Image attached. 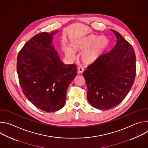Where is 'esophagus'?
I'll use <instances>...</instances> for the list:
<instances>
[{
	"label": "esophagus",
	"instance_id": "obj_1",
	"mask_svg": "<svg viewBox=\"0 0 148 148\" xmlns=\"http://www.w3.org/2000/svg\"><path fill=\"white\" fill-rule=\"evenodd\" d=\"M84 71V68L81 66H79L78 67V69H77V73L78 74H81L82 72Z\"/></svg>",
	"mask_w": 148,
	"mask_h": 148
}]
</instances>
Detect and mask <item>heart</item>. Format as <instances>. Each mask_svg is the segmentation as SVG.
<instances>
[{
  "label": "heart",
  "mask_w": 148,
  "mask_h": 148,
  "mask_svg": "<svg viewBox=\"0 0 148 148\" xmlns=\"http://www.w3.org/2000/svg\"><path fill=\"white\" fill-rule=\"evenodd\" d=\"M110 44L109 38L105 36L90 34L73 44L72 48L66 47V54L74 58V51H84L81 60L86 64H90L95 62L107 50Z\"/></svg>",
  "instance_id": "obj_1"
}]
</instances>
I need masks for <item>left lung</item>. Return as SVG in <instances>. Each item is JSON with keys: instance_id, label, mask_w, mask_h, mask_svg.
Listing matches in <instances>:
<instances>
[{"instance_id": "obj_1", "label": "left lung", "mask_w": 148, "mask_h": 148, "mask_svg": "<svg viewBox=\"0 0 148 148\" xmlns=\"http://www.w3.org/2000/svg\"><path fill=\"white\" fill-rule=\"evenodd\" d=\"M116 43L83 73L87 99L95 108L107 110L116 106L127 95L136 76V57L131 45L116 31L111 30Z\"/></svg>"}]
</instances>
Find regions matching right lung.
Masks as SVG:
<instances>
[{
    "instance_id": "obj_1",
    "label": "right lung",
    "mask_w": 148,
    "mask_h": 148,
    "mask_svg": "<svg viewBox=\"0 0 148 148\" xmlns=\"http://www.w3.org/2000/svg\"><path fill=\"white\" fill-rule=\"evenodd\" d=\"M43 32L32 37L18 53L17 72L25 95L37 108L57 111L66 101V93L77 75L75 64H64L51 46L53 36Z\"/></svg>"
}]
</instances>
